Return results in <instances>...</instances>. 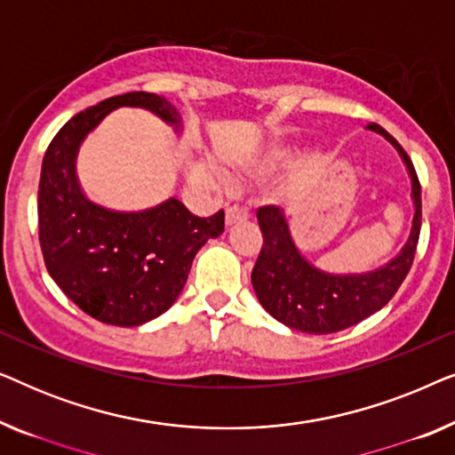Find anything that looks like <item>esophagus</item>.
Here are the masks:
<instances>
[{
	"label": "esophagus",
	"mask_w": 455,
	"mask_h": 455,
	"mask_svg": "<svg viewBox=\"0 0 455 455\" xmlns=\"http://www.w3.org/2000/svg\"><path fill=\"white\" fill-rule=\"evenodd\" d=\"M248 220V211L240 209V207H229L226 211V223L228 226H235V223L246 221Z\"/></svg>",
	"instance_id": "1"
}]
</instances>
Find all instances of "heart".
Wrapping results in <instances>:
<instances>
[{"label":"heart","instance_id":"obj_1","mask_svg":"<svg viewBox=\"0 0 455 455\" xmlns=\"http://www.w3.org/2000/svg\"><path fill=\"white\" fill-rule=\"evenodd\" d=\"M288 157H290V148H285V147H273V148H269V151H267V153L260 155L259 165L273 167V165H279V164H282V161H285Z\"/></svg>","mask_w":455,"mask_h":455}]
</instances>
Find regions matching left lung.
Listing matches in <instances>:
<instances>
[{"label":"left lung","mask_w":455,"mask_h":455,"mask_svg":"<svg viewBox=\"0 0 455 455\" xmlns=\"http://www.w3.org/2000/svg\"><path fill=\"white\" fill-rule=\"evenodd\" d=\"M369 130L395 147L412 182V228L406 244L389 263L366 273L323 271L296 246L282 209L263 207L257 211L263 251L252 269L254 294L273 319L296 331L325 335L364 321L394 298L412 267L422 220L419 178L412 161L394 136L377 124H371Z\"/></svg>","instance_id":"obj_1"}]
</instances>
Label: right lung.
Wrapping results in <instances>:
<instances>
[{"instance_id": "right-lung-1", "label": "right lung", "mask_w": 455, "mask_h": 455, "mask_svg": "<svg viewBox=\"0 0 455 455\" xmlns=\"http://www.w3.org/2000/svg\"><path fill=\"white\" fill-rule=\"evenodd\" d=\"M117 108H140L182 132V117L165 97L126 92L80 111L55 134L39 180V242L60 290L92 319L139 327L164 315L188 279L209 238L223 234V211L192 215L178 198L145 211H116L91 201L76 176L83 140Z\"/></svg>"}]
</instances>
